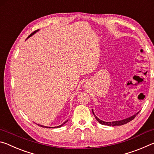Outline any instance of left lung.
<instances>
[{
	"mask_svg": "<svg viewBox=\"0 0 154 154\" xmlns=\"http://www.w3.org/2000/svg\"><path fill=\"white\" fill-rule=\"evenodd\" d=\"M92 113H93V114H94V117H95V118H96V120H97L99 123L100 124H103V125H106V126H122V125H124V124H127V123H128V122H130V121H132V119H134V118H135V117L137 116V115H138V113H136L135 115H134L133 116H132V117H130V118H127V119H123V120H120V121H115V122H104V121H102V120H100V119H98L97 117H96L95 115H94V112H93V110H92Z\"/></svg>",
	"mask_w": 154,
	"mask_h": 154,
	"instance_id": "1",
	"label": "left lung"
}]
</instances>
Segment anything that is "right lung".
I'll return each mask as SVG.
<instances>
[{"instance_id": "1", "label": "right lung", "mask_w": 154, "mask_h": 154, "mask_svg": "<svg viewBox=\"0 0 154 154\" xmlns=\"http://www.w3.org/2000/svg\"><path fill=\"white\" fill-rule=\"evenodd\" d=\"M36 31H38V30H35V31H34V32H32V33H31L30 34V35H29V36H28V37H30V36H32V35H34V34H35L36 32ZM68 121V120H67ZM67 121H66V122H64V123L63 124H62V125H60V126H57V127H54V128H60V127H61V126H63V125L65 124V123H66V122H67ZM37 125H38V126H41V127H43V128H51V127H47V126H42V125H39V124H37ZM52 128H53V127H51Z\"/></svg>"}]
</instances>
